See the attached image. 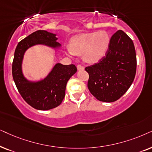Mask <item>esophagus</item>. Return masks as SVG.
Returning <instances> with one entry per match:
<instances>
[{"label": "esophagus", "mask_w": 152, "mask_h": 152, "mask_svg": "<svg viewBox=\"0 0 152 152\" xmlns=\"http://www.w3.org/2000/svg\"><path fill=\"white\" fill-rule=\"evenodd\" d=\"M77 69L78 70H84V66H82L81 64H78Z\"/></svg>", "instance_id": "1"}]
</instances>
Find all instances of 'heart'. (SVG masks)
Masks as SVG:
<instances>
[{"label": "heart", "mask_w": 152, "mask_h": 152, "mask_svg": "<svg viewBox=\"0 0 152 152\" xmlns=\"http://www.w3.org/2000/svg\"><path fill=\"white\" fill-rule=\"evenodd\" d=\"M110 42V36L106 31L79 34L71 39L66 51L72 56L83 55L86 61L95 63L106 56Z\"/></svg>", "instance_id": "b5f03b06"}]
</instances>
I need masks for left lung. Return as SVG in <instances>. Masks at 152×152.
I'll return each instance as SVG.
<instances>
[{
	"label": "left lung",
	"instance_id": "1",
	"mask_svg": "<svg viewBox=\"0 0 152 152\" xmlns=\"http://www.w3.org/2000/svg\"><path fill=\"white\" fill-rule=\"evenodd\" d=\"M136 54L132 39L119 30L110 38L106 56L86 67L88 87L96 99L104 102L118 100L128 90L136 73Z\"/></svg>",
	"mask_w": 152,
	"mask_h": 152
}]
</instances>
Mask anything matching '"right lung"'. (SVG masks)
<instances>
[{
	"instance_id": "1",
	"label": "right lung",
	"mask_w": 152,
	"mask_h": 152,
	"mask_svg": "<svg viewBox=\"0 0 152 152\" xmlns=\"http://www.w3.org/2000/svg\"><path fill=\"white\" fill-rule=\"evenodd\" d=\"M56 35L46 30H37L19 42L15 49L12 67L14 81L26 102L37 110H47L59 106L65 96L66 83L77 72L74 64L63 65L58 63L40 81L30 82L23 76L21 64L26 50L36 44L60 47Z\"/></svg>"
}]
</instances>
